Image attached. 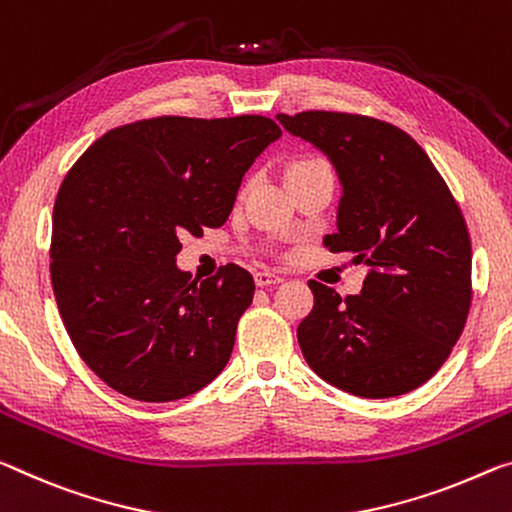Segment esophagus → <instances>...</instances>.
Masks as SVG:
<instances>
[{
    "mask_svg": "<svg viewBox=\"0 0 512 512\" xmlns=\"http://www.w3.org/2000/svg\"><path fill=\"white\" fill-rule=\"evenodd\" d=\"M285 280L282 275L273 273V271H257L255 273V282L259 287H271V285H280V282Z\"/></svg>",
    "mask_w": 512,
    "mask_h": 512,
    "instance_id": "obj_1",
    "label": "esophagus"
}]
</instances>
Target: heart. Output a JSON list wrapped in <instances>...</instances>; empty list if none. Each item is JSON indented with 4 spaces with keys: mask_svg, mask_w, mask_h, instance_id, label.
Instances as JSON below:
<instances>
[{
    "mask_svg": "<svg viewBox=\"0 0 512 512\" xmlns=\"http://www.w3.org/2000/svg\"><path fill=\"white\" fill-rule=\"evenodd\" d=\"M319 166H326V161H321V159H316V157H298V159L291 161L289 168H287V180H289V177H296L300 173H307V170H314V168H319Z\"/></svg>",
    "mask_w": 512,
    "mask_h": 512,
    "instance_id": "obj_1",
    "label": "heart"
}]
</instances>
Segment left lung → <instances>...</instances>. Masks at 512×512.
Returning a JSON list of instances; mask_svg holds the SVG:
<instances>
[{"label": "left lung", "instance_id": "1", "mask_svg": "<svg viewBox=\"0 0 512 512\" xmlns=\"http://www.w3.org/2000/svg\"><path fill=\"white\" fill-rule=\"evenodd\" d=\"M342 182L330 253L367 266L358 296L310 280L298 344L326 383L362 399L412 392L456 346L472 305V241L458 202L421 145L358 113H278Z\"/></svg>", "mask_w": 512, "mask_h": 512}]
</instances>
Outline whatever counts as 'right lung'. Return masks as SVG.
<instances>
[{"mask_svg": "<svg viewBox=\"0 0 512 512\" xmlns=\"http://www.w3.org/2000/svg\"><path fill=\"white\" fill-rule=\"evenodd\" d=\"M280 134L264 116L136 120L68 170L52 216V287L81 360L111 389L166 403L225 369L253 275L227 264L198 282L175 257L182 234L227 221L246 170Z\"/></svg>", "mask_w": 512, "mask_h": 512, "instance_id": "obj_1", "label": "right lung"}]
</instances>
